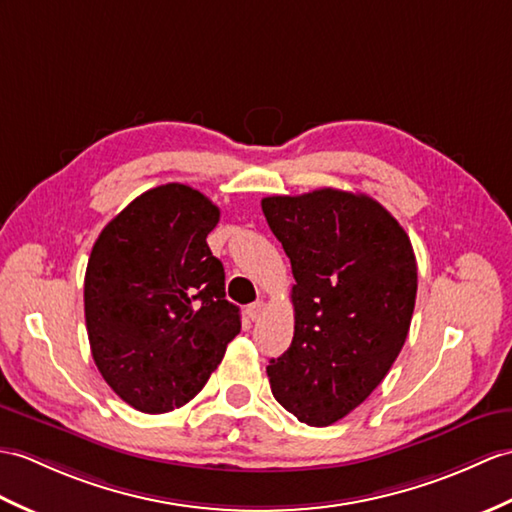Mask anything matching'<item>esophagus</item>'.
Wrapping results in <instances>:
<instances>
[{"instance_id": "34e87169", "label": "esophagus", "mask_w": 512, "mask_h": 512, "mask_svg": "<svg viewBox=\"0 0 512 512\" xmlns=\"http://www.w3.org/2000/svg\"><path fill=\"white\" fill-rule=\"evenodd\" d=\"M261 312H264V301H255L246 307V316L248 320H253V323L261 316Z\"/></svg>"}]
</instances>
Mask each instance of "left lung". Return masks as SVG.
<instances>
[{"instance_id":"obj_1","label":"left lung","mask_w":512,"mask_h":512,"mask_svg":"<svg viewBox=\"0 0 512 512\" xmlns=\"http://www.w3.org/2000/svg\"><path fill=\"white\" fill-rule=\"evenodd\" d=\"M261 209L292 264L294 338L270 360L272 395L296 419L347 417L390 371L417 301V259L401 224L366 194L314 189Z\"/></svg>"}]
</instances>
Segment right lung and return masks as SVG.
I'll return each instance as SVG.
<instances>
[{"label":"right lung","mask_w":512,"mask_h":512,"mask_svg":"<svg viewBox=\"0 0 512 512\" xmlns=\"http://www.w3.org/2000/svg\"><path fill=\"white\" fill-rule=\"evenodd\" d=\"M220 209L198 189H148L106 224L87 264L85 320L93 362L139 412L194 399L240 334L224 268L207 246Z\"/></svg>","instance_id":"obj_1"}]
</instances>
